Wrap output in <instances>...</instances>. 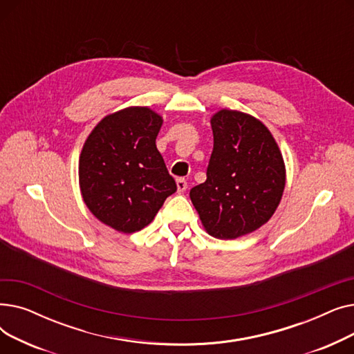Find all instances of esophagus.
I'll return each mask as SVG.
<instances>
[{
  "mask_svg": "<svg viewBox=\"0 0 354 354\" xmlns=\"http://www.w3.org/2000/svg\"><path fill=\"white\" fill-rule=\"evenodd\" d=\"M176 187H178V192H185L188 188V182L185 180L183 178H178L176 179Z\"/></svg>",
  "mask_w": 354,
  "mask_h": 354,
  "instance_id": "34e87169",
  "label": "esophagus"
}]
</instances>
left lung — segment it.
Segmentation results:
<instances>
[{"label":"left lung","instance_id":"obj_1","mask_svg":"<svg viewBox=\"0 0 354 354\" xmlns=\"http://www.w3.org/2000/svg\"><path fill=\"white\" fill-rule=\"evenodd\" d=\"M211 126L207 180L189 196L209 235L235 239L272 216L284 192L286 165L271 132L254 116L222 109Z\"/></svg>","mask_w":354,"mask_h":354}]
</instances>
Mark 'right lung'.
<instances>
[{
	"mask_svg": "<svg viewBox=\"0 0 354 354\" xmlns=\"http://www.w3.org/2000/svg\"><path fill=\"white\" fill-rule=\"evenodd\" d=\"M162 123L152 109L132 106L102 119L84 142L79 160L83 201L116 231H140L176 192L156 147Z\"/></svg>",
	"mask_w": 354,
	"mask_h": 354,
	"instance_id": "obj_1",
	"label": "right lung"
}]
</instances>
